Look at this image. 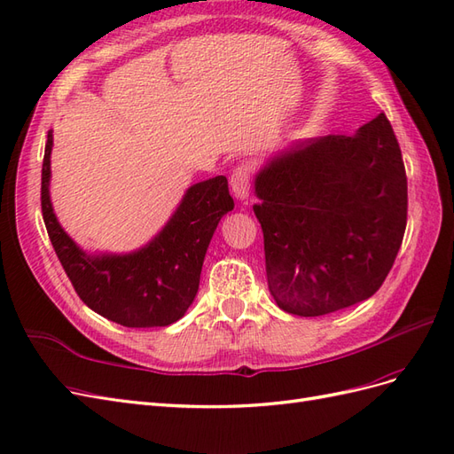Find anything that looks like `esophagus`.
<instances>
[{
    "label": "esophagus",
    "instance_id": "34e87169",
    "mask_svg": "<svg viewBox=\"0 0 454 454\" xmlns=\"http://www.w3.org/2000/svg\"><path fill=\"white\" fill-rule=\"evenodd\" d=\"M250 164H239V167L232 170L231 174V189H232V195H235L237 200H246L250 197Z\"/></svg>",
    "mask_w": 454,
    "mask_h": 454
}]
</instances>
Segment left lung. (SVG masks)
I'll use <instances>...</instances> for the list:
<instances>
[{"label": "left lung", "mask_w": 454, "mask_h": 454, "mask_svg": "<svg viewBox=\"0 0 454 454\" xmlns=\"http://www.w3.org/2000/svg\"><path fill=\"white\" fill-rule=\"evenodd\" d=\"M269 292L297 316L369 299L394 265L407 225V176L380 114L352 136L292 145L255 176Z\"/></svg>", "instance_id": "obj_1"}]
</instances>
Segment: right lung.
I'll return each mask as SVG.
<instances>
[{
	"label": "right lung",
	"mask_w": 454,
	"mask_h": 454,
	"mask_svg": "<svg viewBox=\"0 0 454 454\" xmlns=\"http://www.w3.org/2000/svg\"><path fill=\"white\" fill-rule=\"evenodd\" d=\"M52 130L41 168V212L60 263L83 303L125 327L168 325L182 318L199 292L214 231L235 208L225 176L191 185L159 235L125 255H89L66 235L49 197Z\"/></svg>",
	"instance_id": "1"
}]
</instances>
